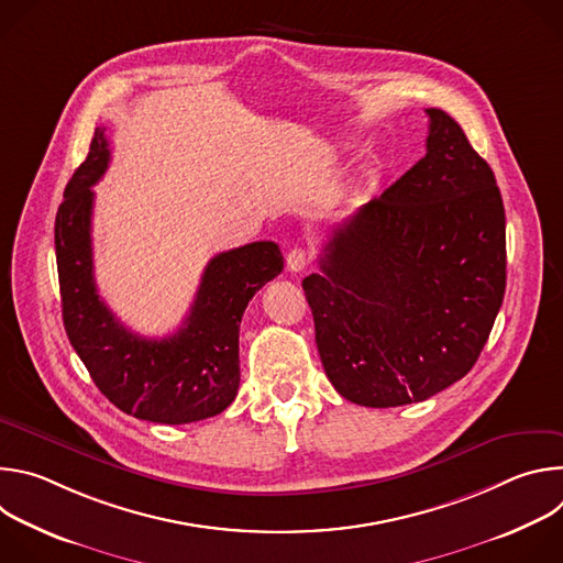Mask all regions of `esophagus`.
<instances>
[{
  "label": "esophagus",
  "instance_id": "obj_1",
  "mask_svg": "<svg viewBox=\"0 0 563 563\" xmlns=\"http://www.w3.org/2000/svg\"><path fill=\"white\" fill-rule=\"evenodd\" d=\"M307 265H309V254H307L305 250L296 247V250H291V252L287 254V269H289V272H294V274L305 272Z\"/></svg>",
  "mask_w": 563,
  "mask_h": 563
}]
</instances>
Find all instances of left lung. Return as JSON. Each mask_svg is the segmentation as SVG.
Segmentation results:
<instances>
[{"instance_id": "obj_1", "label": "left lung", "mask_w": 563, "mask_h": 563, "mask_svg": "<svg viewBox=\"0 0 563 563\" xmlns=\"http://www.w3.org/2000/svg\"><path fill=\"white\" fill-rule=\"evenodd\" d=\"M426 155L334 229L302 280L336 391L396 408L463 378L506 291V211L459 122L426 109Z\"/></svg>"}]
</instances>
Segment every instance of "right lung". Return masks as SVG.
<instances>
[{
    "label": "right lung",
    "instance_id": "add662e5",
    "mask_svg": "<svg viewBox=\"0 0 563 563\" xmlns=\"http://www.w3.org/2000/svg\"><path fill=\"white\" fill-rule=\"evenodd\" d=\"M104 126L64 189L55 216V256L66 336L100 391L122 412L183 426L220 415L240 385L238 332L254 294L283 272L276 243L222 252L205 267L183 328L165 339L126 330L98 294L93 276V185L111 151Z\"/></svg>",
    "mask_w": 563,
    "mask_h": 563
}]
</instances>
